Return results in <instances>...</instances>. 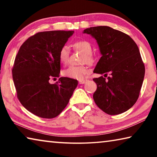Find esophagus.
<instances>
[{"label": "esophagus", "mask_w": 157, "mask_h": 157, "mask_svg": "<svg viewBox=\"0 0 157 157\" xmlns=\"http://www.w3.org/2000/svg\"><path fill=\"white\" fill-rule=\"evenodd\" d=\"M86 80H85V79H82V80H79V83L80 84H83L84 83H86Z\"/></svg>", "instance_id": "1"}]
</instances>
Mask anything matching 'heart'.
<instances>
[{
	"mask_svg": "<svg viewBox=\"0 0 157 157\" xmlns=\"http://www.w3.org/2000/svg\"><path fill=\"white\" fill-rule=\"evenodd\" d=\"M73 47L74 49L78 50L83 55L82 57V63L86 62L88 64H92L94 62V57L91 54L93 51L91 44L89 41L85 40H79L75 41L73 44ZM69 57V49L66 46H63L59 52V60L61 63L66 64L68 62ZM88 73L86 67L84 66H71L65 69L63 71V75L66 78L75 79H84L85 75Z\"/></svg>",
	"mask_w": 157,
	"mask_h": 157,
	"instance_id": "obj_1",
	"label": "heart"
}]
</instances>
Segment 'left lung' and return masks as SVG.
Wrapping results in <instances>:
<instances>
[{
    "label": "left lung",
    "mask_w": 157,
    "mask_h": 157,
    "mask_svg": "<svg viewBox=\"0 0 157 157\" xmlns=\"http://www.w3.org/2000/svg\"><path fill=\"white\" fill-rule=\"evenodd\" d=\"M95 38L102 57L94 73L109 76L94 78L95 104L106 113L118 115L129 109L139 96L145 66L136 44L129 35L109 26L86 28Z\"/></svg>",
    "instance_id": "obj_1"
}]
</instances>
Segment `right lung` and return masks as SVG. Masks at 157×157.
<instances>
[{
	"instance_id": "right-lung-1",
	"label": "right lung",
	"mask_w": 157,
	"mask_h": 157,
	"mask_svg": "<svg viewBox=\"0 0 157 157\" xmlns=\"http://www.w3.org/2000/svg\"><path fill=\"white\" fill-rule=\"evenodd\" d=\"M74 31L41 32L23 43L16 56L12 78L17 98L32 113L53 118L64 109L78 86V80L60 78L55 84L50 79L59 78L61 48Z\"/></svg>"
}]
</instances>
